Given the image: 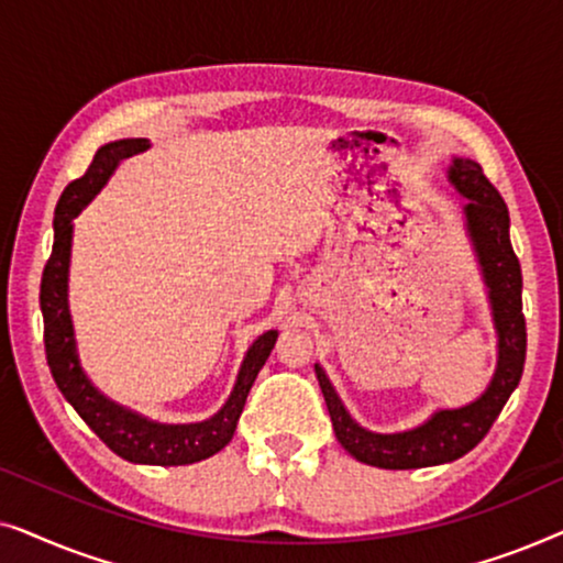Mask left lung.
<instances>
[{
  "instance_id": "left-lung-1",
  "label": "left lung",
  "mask_w": 563,
  "mask_h": 563,
  "mask_svg": "<svg viewBox=\"0 0 563 563\" xmlns=\"http://www.w3.org/2000/svg\"><path fill=\"white\" fill-rule=\"evenodd\" d=\"M449 181L466 197V228L479 256L484 282L489 287V302L499 335L495 379L472 405L435 412L415 430L382 435L356 426V420L345 412L343 402L338 399L335 389L330 387L325 372L314 366L338 443L361 464L379 468H422L461 459L489 433L492 422L497 420L520 384L522 366H526L528 333L526 314H522V274L510 243V214H507L505 199L472 158H453Z\"/></svg>"
}]
</instances>
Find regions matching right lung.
<instances>
[{
	"label": "right lung",
	"instance_id": "1",
	"mask_svg": "<svg viewBox=\"0 0 563 563\" xmlns=\"http://www.w3.org/2000/svg\"><path fill=\"white\" fill-rule=\"evenodd\" d=\"M148 148L145 137H125L102 145L91 158L84 176L74 179L60 195L53 218V251L48 264L43 268L41 279V310H43V341L45 358H48L51 374L56 379L60 395H64L79 418L95 430L107 449L118 453L120 459L133 464L151 466H184L195 461L210 459L212 453L225 449L235 433L238 418H241L245 397L256 382L261 366L266 364L268 353L276 343V330H268L249 349L241 374L233 387V395L225 407L205 422L191 426H161V422L145 420L141 415L125 410V407L110 402L91 387L79 366L74 343L71 314H68V256H71V220L79 214L84 205L104 187L114 166L122 158L133 156Z\"/></svg>",
	"mask_w": 563,
	"mask_h": 563
}]
</instances>
